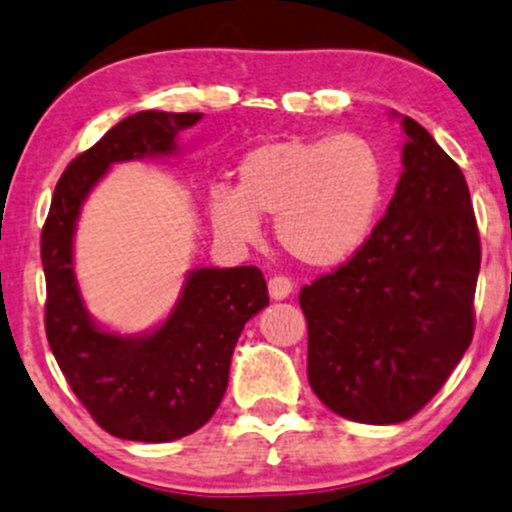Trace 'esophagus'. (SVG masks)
I'll use <instances>...</instances> for the list:
<instances>
[{"label":"esophagus","instance_id":"obj_1","mask_svg":"<svg viewBox=\"0 0 512 512\" xmlns=\"http://www.w3.org/2000/svg\"><path fill=\"white\" fill-rule=\"evenodd\" d=\"M293 293V281L289 276H272L269 279V296L274 298V301H284V298H289Z\"/></svg>","mask_w":512,"mask_h":512}]
</instances>
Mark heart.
Segmentation results:
<instances>
[{"mask_svg":"<svg viewBox=\"0 0 512 512\" xmlns=\"http://www.w3.org/2000/svg\"><path fill=\"white\" fill-rule=\"evenodd\" d=\"M385 195V166L370 139L286 137L250 149L238 187L209 190L211 223L221 236L252 243L262 216H274L279 245L308 267H334L366 243Z\"/></svg>","mask_w":512,"mask_h":512,"instance_id":"heart-1","label":"heart"}]
</instances>
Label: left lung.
Here are the masks:
<instances>
[{
  "instance_id": "left-lung-1",
  "label": "left lung",
  "mask_w": 512,
  "mask_h": 512,
  "mask_svg": "<svg viewBox=\"0 0 512 512\" xmlns=\"http://www.w3.org/2000/svg\"><path fill=\"white\" fill-rule=\"evenodd\" d=\"M404 173L349 262L303 286L308 380L325 407L399 424L450 378L474 337L481 243L460 166L411 117Z\"/></svg>"
}]
</instances>
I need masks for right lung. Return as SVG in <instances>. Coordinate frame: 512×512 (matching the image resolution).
Instances as JSON below:
<instances>
[{
	"label": "right lung",
	"mask_w": 512,
	"mask_h": 512,
	"mask_svg": "<svg viewBox=\"0 0 512 512\" xmlns=\"http://www.w3.org/2000/svg\"><path fill=\"white\" fill-rule=\"evenodd\" d=\"M202 113L142 110L117 122L62 173L40 236L45 269V334L57 366L103 431L125 440L168 443L214 416L245 322L269 303L257 267L195 269L175 310L146 337L93 325L72 267L81 202L117 161L175 151V134Z\"/></svg>",
	"instance_id": "right-lung-1"
}]
</instances>
